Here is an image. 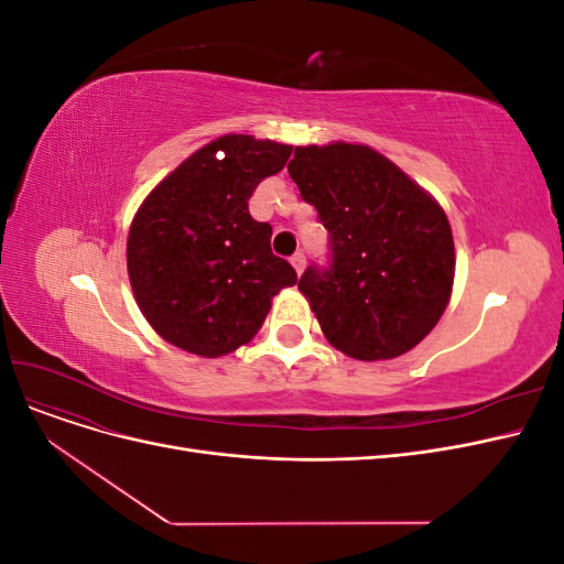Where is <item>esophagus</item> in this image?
Instances as JSON below:
<instances>
[{"mask_svg": "<svg viewBox=\"0 0 564 564\" xmlns=\"http://www.w3.org/2000/svg\"><path fill=\"white\" fill-rule=\"evenodd\" d=\"M292 265H294V270L301 275L303 268H305V256H303V251H296V253L292 256Z\"/></svg>", "mask_w": 564, "mask_h": 564, "instance_id": "esophagus-1", "label": "esophagus"}]
</instances>
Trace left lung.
<instances>
[{
	"label": "left lung",
	"mask_w": 564,
	"mask_h": 564,
	"mask_svg": "<svg viewBox=\"0 0 564 564\" xmlns=\"http://www.w3.org/2000/svg\"><path fill=\"white\" fill-rule=\"evenodd\" d=\"M286 169L329 232V265H308L299 280L324 336L365 362L412 350L452 296L445 212L369 145L296 148Z\"/></svg>",
	"instance_id": "left-lung-1"
}]
</instances>
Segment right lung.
<instances>
[{
	"mask_svg": "<svg viewBox=\"0 0 564 564\" xmlns=\"http://www.w3.org/2000/svg\"><path fill=\"white\" fill-rule=\"evenodd\" d=\"M225 155L217 160V152ZM292 145L228 133L178 164L141 209L127 270L141 313L169 344L218 357L249 344L296 270L270 249V224L249 197L284 169Z\"/></svg>",
	"mask_w": 564,
	"mask_h": 564,
	"instance_id": "obj_1",
	"label": "right lung"
}]
</instances>
